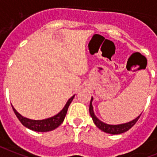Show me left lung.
<instances>
[{"label":"left lung","instance_id":"8db88e82","mask_svg":"<svg viewBox=\"0 0 157 157\" xmlns=\"http://www.w3.org/2000/svg\"><path fill=\"white\" fill-rule=\"evenodd\" d=\"M92 100H93V98L92 97L89 105V113L91 114V117L92 118V120H93L95 126H97L99 129H101L102 131L105 132V133H111V134H120V133H125L127 130H129L132 126L135 125V123L137 122V120H138V118H140L141 114H140L135 119L132 120L129 122H126V123L118 124V125H109V124L101 122L97 117L95 116L93 111V107H92Z\"/></svg>","mask_w":157,"mask_h":157}]
</instances>
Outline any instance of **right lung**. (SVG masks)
Segmentation results:
<instances>
[{
  "mask_svg": "<svg viewBox=\"0 0 157 157\" xmlns=\"http://www.w3.org/2000/svg\"><path fill=\"white\" fill-rule=\"evenodd\" d=\"M74 96L75 95H73V96L68 100L66 104L65 105L64 108L62 109V111H60L58 114H57L56 115H54V116L53 117H50V118H46V119L43 120H32L25 118V117L22 116L20 114H19V113L16 111V109L13 107V106H12V107H13V111H14V113L16 114V117L18 118V119L20 120V122H21L25 127L28 128V129H31V130H34V131L37 132L51 131L53 129L58 128V126L63 122L65 115H66V113H67L68 108H69L71 102L73 101Z\"/></svg>",
  "mask_w": 157,
  "mask_h": 157,
  "instance_id": "obj_1",
  "label": "right lung"
}]
</instances>
